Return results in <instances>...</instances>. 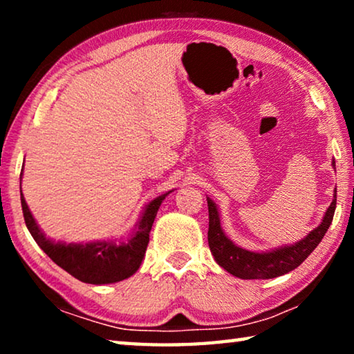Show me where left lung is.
<instances>
[{"label": "left lung", "mask_w": 354, "mask_h": 354, "mask_svg": "<svg viewBox=\"0 0 354 354\" xmlns=\"http://www.w3.org/2000/svg\"><path fill=\"white\" fill-rule=\"evenodd\" d=\"M335 198H337V190H335L334 200L323 217L322 225L310 231L308 237L290 247L278 248L268 251V253H253V251L239 248L237 245L232 243L221 230L217 206L214 205L212 200L207 198L209 248L220 267L241 279H270L281 277V274L295 270L322 242L334 217Z\"/></svg>", "instance_id": "1"}]
</instances>
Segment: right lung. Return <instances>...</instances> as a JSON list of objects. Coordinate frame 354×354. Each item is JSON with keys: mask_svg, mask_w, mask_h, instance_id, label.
Listing matches in <instances>:
<instances>
[{"mask_svg": "<svg viewBox=\"0 0 354 354\" xmlns=\"http://www.w3.org/2000/svg\"><path fill=\"white\" fill-rule=\"evenodd\" d=\"M162 195L147 206L136 231L127 242H91V243H62L46 239L35 223L31 211L21 194V209L29 232L53 262L68 272L71 277L87 284H111L129 278L139 270L149 242L156 214Z\"/></svg>", "mask_w": 354, "mask_h": 354, "instance_id": "1", "label": "right lung"}]
</instances>
